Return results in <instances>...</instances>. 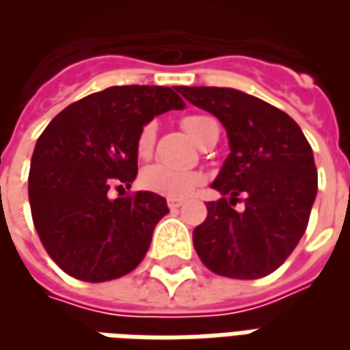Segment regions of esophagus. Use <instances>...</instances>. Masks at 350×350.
Returning a JSON list of instances; mask_svg holds the SVG:
<instances>
[{"instance_id": "34e87169", "label": "esophagus", "mask_w": 350, "mask_h": 350, "mask_svg": "<svg viewBox=\"0 0 350 350\" xmlns=\"http://www.w3.org/2000/svg\"><path fill=\"white\" fill-rule=\"evenodd\" d=\"M167 204L170 210H178V208H182L183 206V200H178V198H168Z\"/></svg>"}]
</instances>
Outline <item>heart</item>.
<instances>
[{
    "mask_svg": "<svg viewBox=\"0 0 350 350\" xmlns=\"http://www.w3.org/2000/svg\"><path fill=\"white\" fill-rule=\"evenodd\" d=\"M206 122L208 118L204 116H187L182 120V127L197 142ZM153 138H155V127L152 123H148L146 127H142L137 138V153L140 159H148L152 155ZM200 182H202V176L195 170H176L165 165H150L140 174V183L146 191L167 198L189 197L200 185Z\"/></svg>",
    "mask_w": 350,
    "mask_h": 350,
    "instance_id": "b5f03b06",
    "label": "heart"
}]
</instances>
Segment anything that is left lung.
<instances>
[{"label": "left lung", "mask_w": 350, "mask_h": 350, "mask_svg": "<svg viewBox=\"0 0 350 350\" xmlns=\"http://www.w3.org/2000/svg\"><path fill=\"white\" fill-rule=\"evenodd\" d=\"M178 92L223 123L230 148L212 183L221 198L206 204L208 217L193 230L198 257L225 278H264L306 232L317 197L313 150L291 116L250 93L208 86ZM238 194L246 197L240 213L232 208Z\"/></svg>", "instance_id": "obj_1"}]
</instances>
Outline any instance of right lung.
Wrapping results in <instances>:
<instances>
[{"mask_svg":"<svg viewBox=\"0 0 350 350\" xmlns=\"http://www.w3.org/2000/svg\"><path fill=\"white\" fill-rule=\"evenodd\" d=\"M178 88L112 86L72 103L49 123L31 157L27 193L37 234L72 278L100 283L142 262L167 200L150 191L110 198L138 172L146 123L182 110Z\"/></svg>","mask_w":350,"mask_h":350,"instance_id":"obj_1","label":"right lung"}]
</instances>
